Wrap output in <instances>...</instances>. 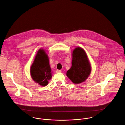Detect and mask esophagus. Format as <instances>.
Segmentation results:
<instances>
[{"instance_id": "esophagus-1", "label": "esophagus", "mask_w": 125, "mask_h": 125, "mask_svg": "<svg viewBox=\"0 0 125 125\" xmlns=\"http://www.w3.org/2000/svg\"><path fill=\"white\" fill-rule=\"evenodd\" d=\"M62 71H61V70H56V73H61Z\"/></svg>"}]
</instances>
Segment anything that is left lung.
<instances>
[{
	"label": "left lung",
	"mask_w": 125,
	"mask_h": 125,
	"mask_svg": "<svg viewBox=\"0 0 125 125\" xmlns=\"http://www.w3.org/2000/svg\"><path fill=\"white\" fill-rule=\"evenodd\" d=\"M72 66L66 75L71 81L79 84L86 81L91 72V66L85 50L77 47L72 53Z\"/></svg>",
	"instance_id": "obj_1"
}]
</instances>
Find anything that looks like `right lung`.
Masks as SVG:
<instances>
[{"label":"right lung","instance_id":"right-lung-1","mask_svg":"<svg viewBox=\"0 0 125 125\" xmlns=\"http://www.w3.org/2000/svg\"><path fill=\"white\" fill-rule=\"evenodd\" d=\"M30 76L33 81L41 86H46L52 78V71L46 51L39 49L30 67Z\"/></svg>","mask_w":125,"mask_h":125}]
</instances>
